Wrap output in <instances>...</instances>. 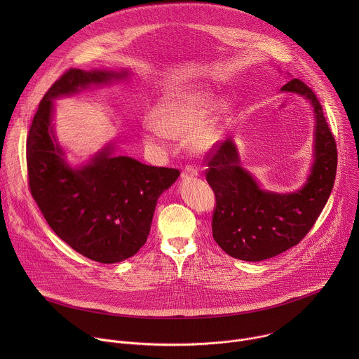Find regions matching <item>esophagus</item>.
<instances>
[{
  "label": "esophagus",
  "instance_id": "esophagus-1",
  "mask_svg": "<svg viewBox=\"0 0 359 359\" xmlns=\"http://www.w3.org/2000/svg\"><path fill=\"white\" fill-rule=\"evenodd\" d=\"M197 176V169H194L193 166H186L182 172V179L183 180H189V179H193Z\"/></svg>",
  "mask_w": 359,
  "mask_h": 359
}]
</instances>
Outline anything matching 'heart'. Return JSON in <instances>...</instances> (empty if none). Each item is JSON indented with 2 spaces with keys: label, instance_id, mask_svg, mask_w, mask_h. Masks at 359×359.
<instances>
[{
  "label": "heart",
  "instance_id": "heart-1",
  "mask_svg": "<svg viewBox=\"0 0 359 359\" xmlns=\"http://www.w3.org/2000/svg\"><path fill=\"white\" fill-rule=\"evenodd\" d=\"M212 105L213 93L200 86L166 93L149 115L153 133L146 135L144 142L150 146H159V139L155 135L173 140L186 139L191 151L204 155L220 142L230 112L226 100H219L211 110Z\"/></svg>",
  "mask_w": 359,
  "mask_h": 359
}]
</instances>
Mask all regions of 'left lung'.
Returning a JSON list of instances; mask_svg holds the SVG:
<instances>
[{"mask_svg": "<svg viewBox=\"0 0 359 359\" xmlns=\"http://www.w3.org/2000/svg\"><path fill=\"white\" fill-rule=\"evenodd\" d=\"M281 90L306 97L314 108V165L299 190L287 194L262 190L241 168L231 139L216 144L204 158L206 180L216 196L213 238L229 255L244 262L271 259L298 244L321 215L335 180L337 143L318 97L295 78Z\"/></svg>", "mask_w": 359, "mask_h": 359, "instance_id": "1", "label": "left lung"}]
</instances>
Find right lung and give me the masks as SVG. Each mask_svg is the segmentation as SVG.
<instances>
[{"label": "right lung", "instance_id": "right-lung-1", "mask_svg": "<svg viewBox=\"0 0 359 359\" xmlns=\"http://www.w3.org/2000/svg\"><path fill=\"white\" fill-rule=\"evenodd\" d=\"M126 75L68 69L43 95L27 137L29 191L46 223L75 251L104 264L132 257L146 243L158 198L180 172L114 156L112 146L74 169L64 159L50 121L58 96Z\"/></svg>", "mask_w": 359, "mask_h": 359}]
</instances>
